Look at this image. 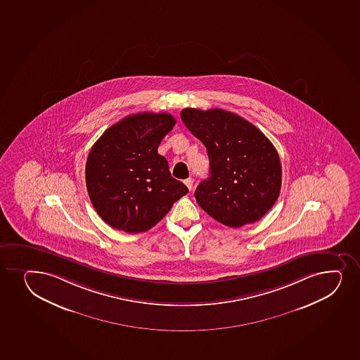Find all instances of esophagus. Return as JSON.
Masks as SVG:
<instances>
[{
	"mask_svg": "<svg viewBox=\"0 0 360 360\" xmlns=\"http://www.w3.org/2000/svg\"><path fill=\"white\" fill-rule=\"evenodd\" d=\"M184 184L188 186V189H193V186H194V179L193 178H186V181H184Z\"/></svg>",
	"mask_w": 360,
	"mask_h": 360,
	"instance_id": "esophagus-1",
	"label": "esophagus"
}]
</instances>
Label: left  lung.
<instances>
[{
	"instance_id": "1",
	"label": "left lung",
	"mask_w": 360,
	"mask_h": 360,
	"mask_svg": "<svg viewBox=\"0 0 360 360\" xmlns=\"http://www.w3.org/2000/svg\"><path fill=\"white\" fill-rule=\"evenodd\" d=\"M181 118L210 158V177L195 191L198 206L230 227L262 218L281 188V164L273 143L250 122L225 110L188 108Z\"/></svg>"
}]
</instances>
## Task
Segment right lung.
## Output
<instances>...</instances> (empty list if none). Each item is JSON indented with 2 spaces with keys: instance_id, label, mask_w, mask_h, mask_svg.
Returning <instances> with one entry per match:
<instances>
[{
  "instance_id": "1",
  "label": "right lung",
  "mask_w": 360,
  "mask_h": 360,
  "mask_svg": "<svg viewBox=\"0 0 360 360\" xmlns=\"http://www.w3.org/2000/svg\"><path fill=\"white\" fill-rule=\"evenodd\" d=\"M174 124L170 113H136L110 127L91 148L86 186L94 210L110 226L128 233L148 231L188 194L158 154Z\"/></svg>"
}]
</instances>
